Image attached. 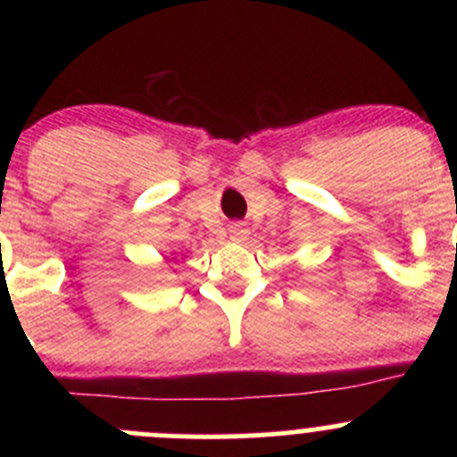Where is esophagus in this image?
Segmentation results:
<instances>
[{"instance_id":"esophagus-1","label":"esophagus","mask_w":457,"mask_h":457,"mask_svg":"<svg viewBox=\"0 0 457 457\" xmlns=\"http://www.w3.org/2000/svg\"><path fill=\"white\" fill-rule=\"evenodd\" d=\"M229 238H232V241H245L247 229L243 228V225H232V228H229Z\"/></svg>"}]
</instances>
